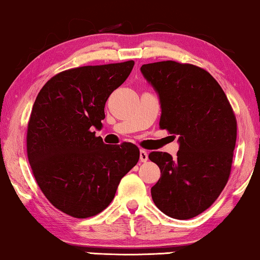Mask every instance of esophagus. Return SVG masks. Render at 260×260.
I'll return each instance as SVG.
<instances>
[{
	"mask_svg": "<svg viewBox=\"0 0 260 260\" xmlns=\"http://www.w3.org/2000/svg\"><path fill=\"white\" fill-rule=\"evenodd\" d=\"M140 159L141 162H147L148 161V152L145 150L140 151Z\"/></svg>",
	"mask_w": 260,
	"mask_h": 260,
	"instance_id": "obj_1",
	"label": "esophagus"
}]
</instances>
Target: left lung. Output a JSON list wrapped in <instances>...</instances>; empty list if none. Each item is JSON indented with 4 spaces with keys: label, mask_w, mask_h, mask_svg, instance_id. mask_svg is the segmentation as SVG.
Returning <instances> with one entry per match:
<instances>
[{
    "label": "left lung",
    "mask_w": 260,
    "mask_h": 260,
    "mask_svg": "<svg viewBox=\"0 0 260 260\" xmlns=\"http://www.w3.org/2000/svg\"><path fill=\"white\" fill-rule=\"evenodd\" d=\"M141 72L158 94L159 127L177 135L180 143L175 158L149 154L161 170L152 201L170 218H194L211 207L229 181L236 116L221 86L204 69L168 60L143 65Z\"/></svg>",
    "instance_id": "8db88e82"
}]
</instances>
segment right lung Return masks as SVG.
Returning a JSON list of instances; mask_svg holds the SVG:
<instances>
[{
  "label": "right lung",
  "mask_w": 260,
  "mask_h": 260,
  "mask_svg": "<svg viewBox=\"0 0 260 260\" xmlns=\"http://www.w3.org/2000/svg\"><path fill=\"white\" fill-rule=\"evenodd\" d=\"M134 65L129 60L63 71L44 85L34 102L28 161L47 200L73 218L104 211L140 159L135 144H105L93 131L102 129L105 103Z\"/></svg>",
  "instance_id": "obj_1"
}]
</instances>
